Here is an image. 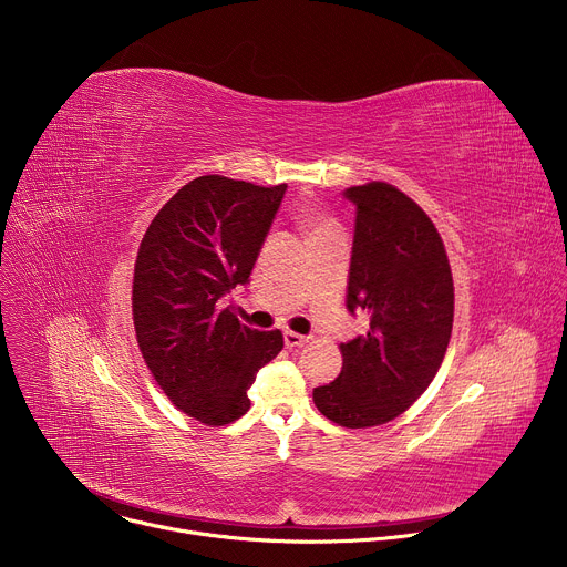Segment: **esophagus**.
<instances>
[{"label":"esophagus","mask_w":567,"mask_h":567,"mask_svg":"<svg viewBox=\"0 0 567 567\" xmlns=\"http://www.w3.org/2000/svg\"><path fill=\"white\" fill-rule=\"evenodd\" d=\"M309 339L302 337V334H296V332H285V346L289 350H296V348H302Z\"/></svg>","instance_id":"34e87169"}]
</instances>
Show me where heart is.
Instances as JSON below:
<instances>
[{
	"instance_id": "b5f03b06",
	"label": "heart",
	"mask_w": 567,
	"mask_h": 567,
	"mask_svg": "<svg viewBox=\"0 0 567 567\" xmlns=\"http://www.w3.org/2000/svg\"><path fill=\"white\" fill-rule=\"evenodd\" d=\"M305 224H307V228H309L311 239H313V237H322V235L339 233L337 226H334L330 219L318 217V215H305Z\"/></svg>"
}]
</instances>
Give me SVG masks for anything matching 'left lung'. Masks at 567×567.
<instances>
[{
  "label": "left lung",
  "instance_id": "1",
  "mask_svg": "<svg viewBox=\"0 0 567 567\" xmlns=\"http://www.w3.org/2000/svg\"><path fill=\"white\" fill-rule=\"evenodd\" d=\"M354 204L348 311L368 332L343 343L341 374L313 388L316 409L346 429L401 415L437 374L453 328V278L429 215L383 182L352 186Z\"/></svg>",
  "mask_w": 567,
  "mask_h": 567
}]
</instances>
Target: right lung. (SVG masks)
Wrapping results in <instances>:
<instances>
[{"label":"right lung","instance_id":"right-lung-1","mask_svg":"<svg viewBox=\"0 0 567 567\" xmlns=\"http://www.w3.org/2000/svg\"><path fill=\"white\" fill-rule=\"evenodd\" d=\"M287 193L221 175L188 182L145 230L132 311L141 354L179 411L224 426L251 409L256 372L278 357V330L258 332L221 307L247 285Z\"/></svg>","mask_w":567,"mask_h":567}]
</instances>
